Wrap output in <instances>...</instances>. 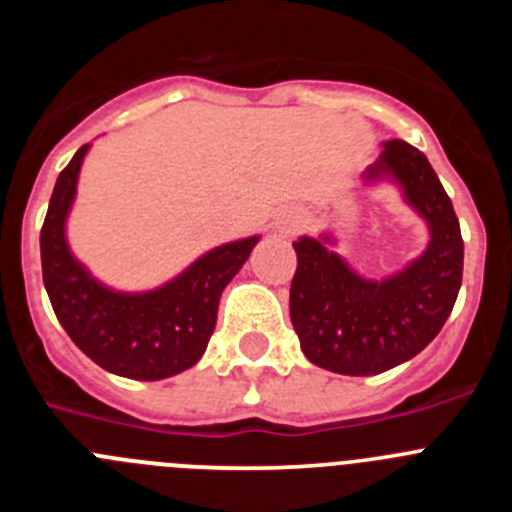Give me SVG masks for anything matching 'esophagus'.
Returning a JSON list of instances; mask_svg holds the SVG:
<instances>
[{
	"label": "esophagus",
	"mask_w": 512,
	"mask_h": 512,
	"mask_svg": "<svg viewBox=\"0 0 512 512\" xmlns=\"http://www.w3.org/2000/svg\"><path fill=\"white\" fill-rule=\"evenodd\" d=\"M297 225H300V215H295V212H292V215H287L282 220V223H279V228H282L284 233H292V230H295Z\"/></svg>",
	"instance_id": "34e87169"
}]
</instances>
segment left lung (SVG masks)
Returning a JSON list of instances; mask_svg holds the SVG:
<instances>
[{
  "label": "left lung",
  "mask_w": 512,
  "mask_h": 512,
  "mask_svg": "<svg viewBox=\"0 0 512 512\" xmlns=\"http://www.w3.org/2000/svg\"><path fill=\"white\" fill-rule=\"evenodd\" d=\"M390 176L425 217L431 243L408 269L382 282L359 277L328 248L330 238L295 241L297 271L289 315L312 364L366 377L420 354L454 310L464 271V241L449 194L425 153L390 140L366 179Z\"/></svg>",
  "instance_id": "1"
}]
</instances>
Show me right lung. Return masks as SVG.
Segmentation results:
<instances>
[{"instance_id":"add662e5","label":"right lung","mask_w":512,"mask_h":512,"mask_svg":"<svg viewBox=\"0 0 512 512\" xmlns=\"http://www.w3.org/2000/svg\"><path fill=\"white\" fill-rule=\"evenodd\" d=\"M87 148L81 146L58 174L40 230L45 292L58 323L94 364L143 382L174 377L202 359L217 323L220 295L259 238L212 248L174 282L146 295L102 287L71 256L63 233Z\"/></svg>"}]
</instances>
